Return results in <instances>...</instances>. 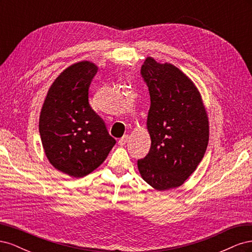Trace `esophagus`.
<instances>
[{
    "label": "esophagus",
    "instance_id": "34e87169",
    "mask_svg": "<svg viewBox=\"0 0 252 252\" xmlns=\"http://www.w3.org/2000/svg\"><path fill=\"white\" fill-rule=\"evenodd\" d=\"M128 140H129V136L128 135H124L123 138H121L119 140V145H120V146H125V145L128 143Z\"/></svg>",
    "mask_w": 252,
    "mask_h": 252
}]
</instances>
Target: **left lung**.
<instances>
[{"instance_id":"left-lung-1","label":"left lung","mask_w":252,"mask_h":252,"mask_svg":"<svg viewBox=\"0 0 252 252\" xmlns=\"http://www.w3.org/2000/svg\"><path fill=\"white\" fill-rule=\"evenodd\" d=\"M141 73L150 94L151 146L138 161L142 179L156 190L180 187L196 169L209 141V120L200 90L170 63L147 57Z\"/></svg>"}]
</instances>
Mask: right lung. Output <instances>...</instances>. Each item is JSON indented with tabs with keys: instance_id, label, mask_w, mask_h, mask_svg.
<instances>
[{
	"instance_id": "right-lung-1",
	"label": "right lung",
	"mask_w": 252,
	"mask_h": 252,
	"mask_svg": "<svg viewBox=\"0 0 252 252\" xmlns=\"http://www.w3.org/2000/svg\"><path fill=\"white\" fill-rule=\"evenodd\" d=\"M96 71L90 61L65 68L50 85L40 114L45 156L57 170L75 179L95 170L116 144L88 102Z\"/></svg>"
}]
</instances>
